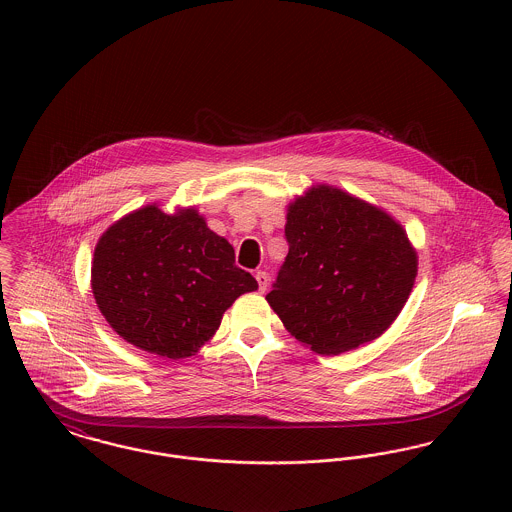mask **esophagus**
Segmentation results:
<instances>
[{
    "label": "esophagus",
    "mask_w": 512,
    "mask_h": 512,
    "mask_svg": "<svg viewBox=\"0 0 512 512\" xmlns=\"http://www.w3.org/2000/svg\"><path fill=\"white\" fill-rule=\"evenodd\" d=\"M256 282H258L260 292H266V290H268V284H270V276H268L264 270H260V272H256Z\"/></svg>",
    "instance_id": "34e87169"
}]
</instances>
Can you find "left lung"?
<instances>
[{"label": "left lung", "mask_w": 512, "mask_h": 512, "mask_svg": "<svg viewBox=\"0 0 512 512\" xmlns=\"http://www.w3.org/2000/svg\"><path fill=\"white\" fill-rule=\"evenodd\" d=\"M286 220L290 252L266 295L284 327L319 355L378 339L400 315L418 274L404 226L325 183L295 197Z\"/></svg>", "instance_id": "obj_1"}]
</instances>
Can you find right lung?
<instances>
[{"label": "right lung", "instance_id": "1", "mask_svg": "<svg viewBox=\"0 0 512 512\" xmlns=\"http://www.w3.org/2000/svg\"><path fill=\"white\" fill-rule=\"evenodd\" d=\"M96 305L134 347L187 359L213 339L224 311L258 282L234 264V248L195 207L157 203L116 220L98 238L90 270Z\"/></svg>", "mask_w": 512, "mask_h": 512}]
</instances>
